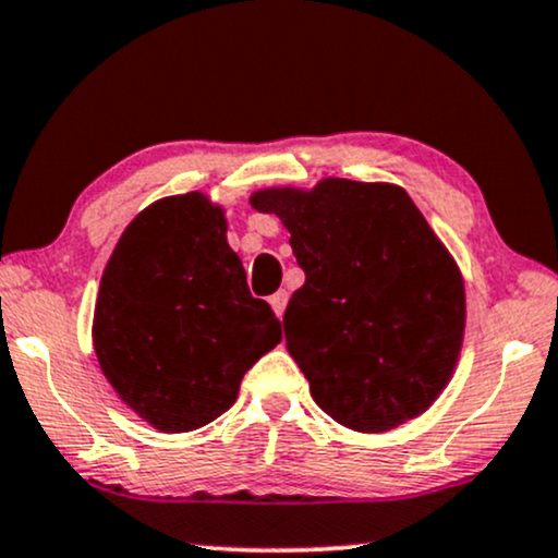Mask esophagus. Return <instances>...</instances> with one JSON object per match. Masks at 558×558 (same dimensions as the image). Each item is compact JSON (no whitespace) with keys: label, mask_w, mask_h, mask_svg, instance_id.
Listing matches in <instances>:
<instances>
[{"label":"esophagus","mask_w":558,"mask_h":558,"mask_svg":"<svg viewBox=\"0 0 558 558\" xmlns=\"http://www.w3.org/2000/svg\"><path fill=\"white\" fill-rule=\"evenodd\" d=\"M270 306H272V312H275V314H278V316H283L286 306H288V293H286V291H278V293H272V295H270Z\"/></svg>","instance_id":"esophagus-1"}]
</instances>
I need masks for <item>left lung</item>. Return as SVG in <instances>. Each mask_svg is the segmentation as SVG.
<instances>
[{"mask_svg":"<svg viewBox=\"0 0 558 558\" xmlns=\"http://www.w3.org/2000/svg\"><path fill=\"white\" fill-rule=\"evenodd\" d=\"M250 203L283 221L306 272L283 327L316 404L355 433L427 412L461 355L466 291L404 187L324 178L257 190Z\"/></svg>","mask_w":558,"mask_h":558,"instance_id":"obj_1","label":"left lung"}]
</instances>
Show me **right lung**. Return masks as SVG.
<instances>
[{
  "label": "right lung",
  "mask_w": 558,
  "mask_h": 558,
  "mask_svg": "<svg viewBox=\"0 0 558 558\" xmlns=\"http://www.w3.org/2000/svg\"><path fill=\"white\" fill-rule=\"evenodd\" d=\"M280 337L208 195L161 197L125 227L105 265L92 342L108 384L141 420L159 433L208 425Z\"/></svg>",
  "instance_id": "right-lung-1"
}]
</instances>
